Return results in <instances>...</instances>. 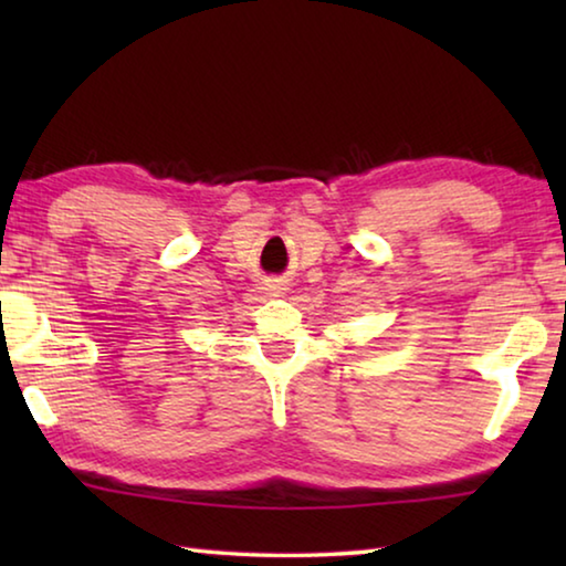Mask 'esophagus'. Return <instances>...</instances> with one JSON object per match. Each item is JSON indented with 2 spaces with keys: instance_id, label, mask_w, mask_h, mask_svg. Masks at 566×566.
Masks as SVG:
<instances>
[{
  "instance_id": "obj_1",
  "label": "esophagus",
  "mask_w": 566,
  "mask_h": 566,
  "mask_svg": "<svg viewBox=\"0 0 566 566\" xmlns=\"http://www.w3.org/2000/svg\"><path fill=\"white\" fill-rule=\"evenodd\" d=\"M272 292H282V286H276V284H272Z\"/></svg>"
}]
</instances>
